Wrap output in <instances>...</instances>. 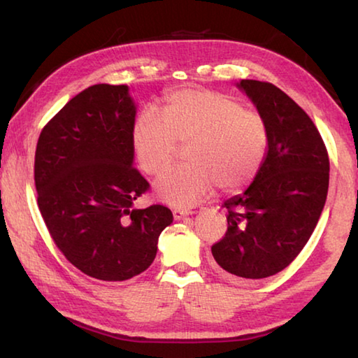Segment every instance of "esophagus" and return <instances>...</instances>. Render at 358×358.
Wrapping results in <instances>:
<instances>
[{"mask_svg": "<svg viewBox=\"0 0 358 358\" xmlns=\"http://www.w3.org/2000/svg\"><path fill=\"white\" fill-rule=\"evenodd\" d=\"M173 220L175 221H178V220H181V217H185V216H189L191 215V211H187V210H180V208H175L173 211Z\"/></svg>", "mask_w": 358, "mask_h": 358, "instance_id": "obj_1", "label": "esophagus"}]
</instances>
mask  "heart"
I'll return each mask as SVG.
<instances>
[{
	"mask_svg": "<svg viewBox=\"0 0 358 358\" xmlns=\"http://www.w3.org/2000/svg\"><path fill=\"white\" fill-rule=\"evenodd\" d=\"M161 117L138 115L132 147L138 167L161 175L172 164L177 143H186L183 167L172 169L155 183V194L172 207H192L216 186L234 192L256 177L268 145L266 123L227 94L210 90H177L161 104Z\"/></svg>",
	"mask_w": 358,
	"mask_h": 358,
	"instance_id": "heart-1",
	"label": "heart"
}]
</instances>
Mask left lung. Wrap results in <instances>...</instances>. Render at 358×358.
Returning <instances> with one entry per match:
<instances>
[{
    "mask_svg": "<svg viewBox=\"0 0 358 358\" xmlns=\"http://www.w3.org/2000/svg\"><path fill=\"white\" fill-rule=\"evenodd\" d=\"M237 87L268 129L265 159L243 194L224 202L227 232L211 246L217 270L238 280H262L299 256L322 213L330 162L306 112L268 82Z\"/></svg>",
    "mask_w": 358,
    "mask_h": 358,
    "instance_id": "left-lung-1",
    "label": "left lung"
}]
</instances>
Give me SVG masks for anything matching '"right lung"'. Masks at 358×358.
<instances>
[{
  "label": "right lung",
  "mask_w": 358,
  "mask_h": 358,
  "mask_svg": "<svg viewBox=\"0 0 358 358\" xmlns=\"http://www.w3.org/2000/svg\"><path fill=\"white\" fill-rule=\"evenodd\" d=\"M136 112L128 85H93L48 121L36 147L34 183L48 232L72 265L102 281L147 270L173 221L162 205L134 208L150 187L132 167Z\"/></svg>",
  "instance_id": "add662e5"
}]
</instances>
